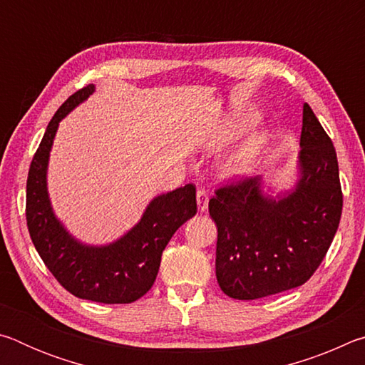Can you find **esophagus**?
I'll use <instances>...</instances> for the list:
<instances>
[{"instance_id": "34e87169", "label": "esophagus", "mask_w": 365, "mask_h": 365, "mask_svg": "<svg viewBox=\"0 0 365 365\" xmlns=\"http://www.w3.org/2000/svg\"><path fill=\"white\" fill-rule=\"evenodd\" d=\"M196 201H197V209H200L201 212H206L207 205H209V191L205 188H197Z\"/></svg>"}]
</instances>
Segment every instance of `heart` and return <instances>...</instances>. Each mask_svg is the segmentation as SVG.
<instances>
[{
	"instance_id": "b5f03b06",
	"label": "heart",
	"mask_w": 365,
	"mask_h": 365,
	"mask_svg": "<svg viewBox=\"0 0 365 365\" xmlns=\"http://www.w3.org/2000/svg\"><path fill=\"white\" fill-rule=\"evenodd\" d=\"M240 125L238 123H232V125H228L225 130L219 135L215 143L225 145L237 137ZM265 148H267V137L262 133H251L250 137H246L242 141V145L224 160V164H222V172H224L227 177H238L246 174V172H250L257 164V160L261 159Z\"/></svg>"
}]
</instances>
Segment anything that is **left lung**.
I'll return each mask as SVG.
<instances>
[{"label":"left lung","instance_id":"obj_1","mask_svg":"<svg viewBox=\"0 0 365 365\" xmlns=\"http://www.w3.org/2000/svg\"><path fill=\"white\" fill-rule=\"evenodd\" d=\"M299 178L277 197L261 177L225 185L209 200L217 225L215 275L233 299H259L301 287L329 251L343 209L336 151L304 103Z\"/></svg>","mask_w":365,"mask_h":365}]
</instances>
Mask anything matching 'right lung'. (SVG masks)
Wrapping results in <instances>:
<instances>
[{
    "label": "right lung",
    "mask_w": 365,
    "mask_h": 365,
    "mask_svg": "<svg viewBox=\"0 0 365 365\" xmlns=\"http://www.w3.org/2000/svg\"><path fill=\"white\" fill-rule=\"evenodd\" d=\"M93 91L95 85L76 91L48 123L29 170L27 227L43 262L67 292L104 304H128L150 292L172 235L196 214V188L188 183L156 196L138 224L113 243L90 246L73 238L49 201L48 160L59 122Z\"/></svg>",
    "instance_id": "1"
}]
</instances>
